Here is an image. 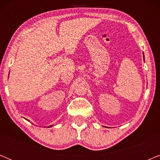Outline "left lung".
I'll use <instances>...</instances> for the list:
<instances>
[{"label":"left lung","instance_id":"obj_1","mask_svg":"<svg viewBox=\"0 0 160 160\" xmlns=\"http://www.w3.org/2000/svg\"><path fill=\"white\" fill-rule=\"evenodd\" d=\"M143 58H144V57H143Z\"/></svg>","mask_w":160,"mask_h":160}]
</instances>
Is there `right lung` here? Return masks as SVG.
<instances>
[{
  "label": "right lung",
  "instance_id": "obj_1",
  "mask_svg": "<svg viewBox=\"0 0 160 160\" xmlns=\"http://www.w3.org/2000/svg\"><path fill=\"white\" fill-rule=\"evenodd\" d=\"M51 127H52V126H51Z\"/></svg>",
  "mask_w": 160,
  "mask_h": 160
}]
</instances>
